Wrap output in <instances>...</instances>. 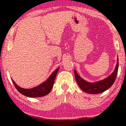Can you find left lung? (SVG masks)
Wrapping results in <instances>:
<instances>
[{
    "label": "left lung",
    "mask_w": 126,
    "mask_h": 126,
    "mask_svg": "<svg viewBox=\"0 0 126 126\" xmlns=\"http://www.w3.org/2000/svg\"><path fill=\"white\" fill-rule=\"evenodd\" d=\"M118 69V58L115 69L110 75L102 80L95 83H89L83 79L74 70V75L78 86L84 92L90 94H98L107 90L114 83Z\"/></svg>",
    "instance_id": "obj_1"
}]
</instances>
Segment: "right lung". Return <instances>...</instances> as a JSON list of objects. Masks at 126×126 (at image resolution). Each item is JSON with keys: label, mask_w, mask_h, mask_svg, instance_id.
<instances>
[{"label": "right lung", "mask_w": 126, "mask_h": 126, "mask_svg": "<svg viewBox=\"0 0 126 126\" xmlns=\"http://www.w3.org/2000/svg\"><path fill=\"white\" fill-rule=\"evenodd\" d=\"M59 69V68H57V69H55L46 82L43 83L39 86L31 89H24L21 88L17 86L13 79L12 81L17 90L25 96L29 97H39L44 96L49 93L51 89H52L55 77L58 73Z\"/></svg>", "instance_id": "add662e5"}]
</instances>
